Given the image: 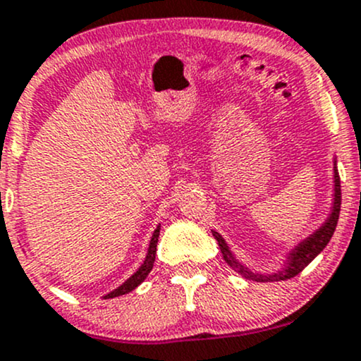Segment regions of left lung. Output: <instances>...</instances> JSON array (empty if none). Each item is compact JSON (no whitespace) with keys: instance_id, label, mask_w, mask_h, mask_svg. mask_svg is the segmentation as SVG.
I'll use <instances>...</instances> for the list:
<instances>
[{"instance_id":"1","label":"left lung","mask_w":361,"mask_h":361,"mask_svg":"<svg viewBox=\"0 0 361 361\" xmlns=\"http://www.w3.org/2000/svg\"><path fill=\"white\" fill-rule=\"evenodd\" d=\"M339 209H341V182H339L338 169L334 167V204H333V213H331V216L327 218L326 224H324L321 228L317 230V232H315L314 235H310L307 240H303L302 244L290 254L288 266H286L285 269L278 271V273H274V274H268V276L250 273V271L244 268V266L238 264V262L233 259L232 252L228 250V247H226L225 240L221 238V235L216 232H213V235H214V238L218 240V245H220L221 256H224L225 261L228 262V264L232 266L237 273H240L242 276L247 279H252V281H281V279H290V278L297 276L298 273H302V271L305 269L315 257H317V254L322 252L324 247L329 244L331 237H333V233L336 230V225H338Z\"/></svg>"}]
</instances>
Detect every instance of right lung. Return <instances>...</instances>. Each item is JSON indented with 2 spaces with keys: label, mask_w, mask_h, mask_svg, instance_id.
I'll return each mask as SVG.
<instances>
[{
  "label": "right lung",
  "mask_w": 361,
  "mask_h": 361,
  "mask_svg": "<svg viewBox=\"0 0 361 361\" xmlns=\"http://www.w3.org/2000/svg\"><path fill=\"white\" fill-rule=\"evenodd\" d=\"M159 235H160V226H157L155 233H153V237H152V242H149L148 256H147V259H145L143 266H141V268L137 269L136 273L133 274V276L129 278L126 283H124V285H121L117 290L111 291V293H109V295H105V298H114V297H121V295H126V293H129V291L135 290L137 285H141V283L145 281V278L148 276V273L153 268V262H155L157 244H159Z\"/></svg>",
  "instance_id": "add662e5"
}]
</instances>
